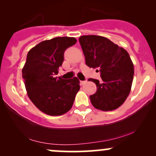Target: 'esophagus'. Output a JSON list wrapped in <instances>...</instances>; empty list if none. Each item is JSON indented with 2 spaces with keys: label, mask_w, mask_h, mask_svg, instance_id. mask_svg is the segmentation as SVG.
<instances>
[{
  "label": "esophagus",
  "mask_w": 156,
  "mask_h": 156,
  "mask_svg": "<svg viewBox=\"0 0 156 156\" xmlns=\"http://www.w3.org/2000/svg\"><path fill=\"white\" fill-rule=\"evenodd\" d=\"M86 83H87V80H80V85H83V84H85Z\"/></svg>",
  "instance_id": "1"
}]
</instances>
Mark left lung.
<instances>
[{"label":"left lung","mask_w":156,"mask_h":156,"mask_svg":"<svg viewBox=\"0 0 156 156\" xmlns=\"http://www.w3.org/2000/svg\"><path fill=\"white\" fill-rule=\"evenodd\" d=\"M79 42L89 67L99 68L102 81L89 78L98 90L89 96L97 109L108 112L119 108L129 95L134 69L128 53L105 37L81 36Z\"/></svg>","instance_id":"obj_1"}]
</instances>
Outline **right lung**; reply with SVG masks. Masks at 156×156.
Segmentation results:
<instances>
[{"label": "right lung", "instance_id": "1", "mask_svg": "<svg viewBox=\"0 0 156 156\" xmlns=\"http://www.w3.org/2000/svg\"><path fill=\"white\" fill-rule=\"evenodd\" d=\"M76 42L74 37H55L42 41L27 54L22 70L27 94L36 107L48 115L69 112L80 89L76 77L55 78L64 62V51Z\"/></svg>", "mask_w": 156, "mask_h": 156}]
</instances>
